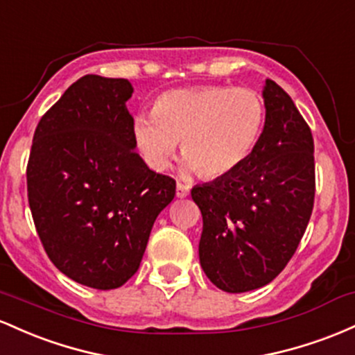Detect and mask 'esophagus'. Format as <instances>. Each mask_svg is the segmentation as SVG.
I'll return each instance as SVG.
<instances>
[{
  "label": "esophagus",
  "mask_w": 355,
  "mask_h": 355,
  "mask_svg": "<svg viewBox=\"0 0 355 355\" xmlns=\"http://www.w3.org/2000/svg\"><path fill=\"white\" fill-rule=\"evenodd\" d=\"M176 196L178 198H188L189 196V186L182 184V182H178L176 184Z\"/></svg>",
  "instance_id": "1"
}]
</instances>
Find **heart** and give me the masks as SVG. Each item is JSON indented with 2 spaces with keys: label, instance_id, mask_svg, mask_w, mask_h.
Segmentation results:
<instances>
[{
  "label": "heart",
  "instance_id": "b5f03b06",
  "mask_svg": "<svg viewBox=\"0 0 355 355\" xmlns=\"http://www.w3.org/2000/svg\"><path fill=\"white\" fill-rule=\"evenodd\" d=\"M263 125L265 103L254 90L202 85L161 94L153 114L134 115L130 132L153 171H164L181 142L186 169L214 179L252 156Z\"/></svg>",
  "mask_w": 355,
  "mask_h": 355
}]
</instances>
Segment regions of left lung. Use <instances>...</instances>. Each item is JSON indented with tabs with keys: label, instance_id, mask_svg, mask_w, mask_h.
Listing matches in <instances>:
<instances>
[{
	"label": "left lung",
	"instance_id": "obj_1",
	"mask_svg": "<svg viewBox=\"0 0 355 355\" xmlns=\"http://www.w3.org/2000/svg\"><path fill=\"white\" fill-rule=\"evenodd\" d=\"M260 141L236 171L194 186L199 263L228 293L268 285L304 236L315 196L313 139L290 95L266 78Z\"/></svg>",
	"mask_w": 355,
	"mask_h": 355
}]
</instances>
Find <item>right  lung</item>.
Listing matches in <instances>:
<instances>
[{
	"instance_id": "1",
	"label": "right lung",
	"mask_w": 355,
	"mask_h": 355,
	"mask_svg": "<svg viewBox=\"0 0 355 355\" xmlns=\"http://www.w3.org/2000/svg\"><path fill=\"white\" fill-rule=\"evenodd\" d=\"M134 89L85 75L42 117L26 167L28 202L46 254L63 275L97 290L139 270L154 221L176 181L135 153Z\"/></svg>"
}]
</instances>
